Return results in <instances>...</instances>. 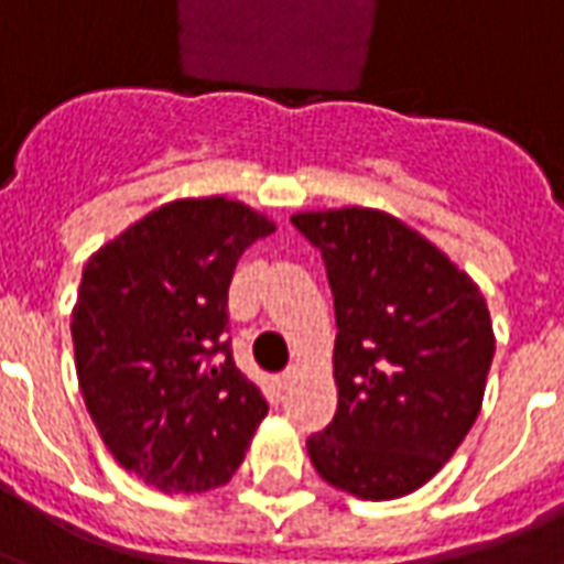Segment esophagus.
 Wrapping results in <instances>:
<instances>
[{
	"label": "esophagus",
	"instance_id": "34e87169",
	"mask_svg": "<svg viewBox=\"0 0 564 564\" xmlns=\"http://www.w3.org/2000/svg\"><path fill=\"white\" fill-rule=\"evenodd\" d=\"M295 378H299V371H295V368H286L283 375H278V387H281V390H290Z\"/></svg>",
	"mask_w": 564,
	"mask_h": 564
}]
</instances>
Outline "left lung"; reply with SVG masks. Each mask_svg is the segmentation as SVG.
<instances>
[{
    "mask_svg": "<svg viewBox=\"0 0 564 564\" xmlns=\"http://www.w3.org/2000/svg\"><path fill=\"white\" fill-rule=\"evenodd\" d=\"M335 295L338 411L307 437L317 474L366 501L429 484L480 414L496 335L480 286L378 208L302 210Z\"/></svg>",
    "mask_w": 564,
    "mask_h": 564,
    "instance_id": "obj_1",
    "label": "left lung"
}]
</instances>
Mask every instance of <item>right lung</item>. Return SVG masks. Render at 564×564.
Instances as JSON below:
<instances>
[{"label":"right lung","instance_id":"right-lung-1","mask_svg":"<svg viewBox=\"0 0 564 564\" xmlns=\"http://www.w3.org/2000/svg\"><path fill=\"white\" fill-rule=\"evenodd\" d=\"M274 220L226 196L174 198L102 245L72 311L75 368L105 447L162 492L223 486L269 414L235 368L229 283Z\"/></svg>","mask_w":564,"mask_h":564}]
</instances>
